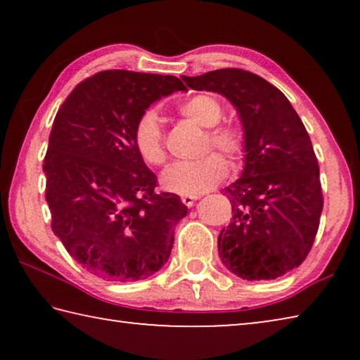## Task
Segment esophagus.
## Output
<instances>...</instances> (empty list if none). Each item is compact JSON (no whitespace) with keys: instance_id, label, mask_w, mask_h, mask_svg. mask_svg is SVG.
<instances>
[{"instance_id":"obj_1","label":"esophagus","mask_w":360,"mask_h":360,"mask_svg":"<svg viewBox=\"0 0 360 360\" xmlns=\"http://www.w3.org/2000/svg\"><path fill=\"white\" fill-rule=\"evenodd\" d=\"M197 198H198L197 195H182L181 202L184 203V205L187 206V208H192L193 203H195V200H197Z\"/></svg>"}]
</instances>
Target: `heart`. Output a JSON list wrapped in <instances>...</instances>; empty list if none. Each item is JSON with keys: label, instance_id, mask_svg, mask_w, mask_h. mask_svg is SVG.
Instances as JSON below:
<instances>
[{"label": "heart", "instance_id": "1", "mask_svg": "<svg viewBox=\"0 0 360 360\" xmlns=\"http://www.w3.org/2000/svg\"><path fill=\"white\" fill-rule=\"evenodd\" d=\"M181 115L191 119L203 129H208L206 148L214 146L230 157H238L245 150V131L236 124H219L224 108L216 96L198 94L178 106ZM133 144L138 155L148 165H162L167 158L163 146L160 117L154 109L139 115L133 129ZM227 176V162L219 154H208L198 160L176 162L165 168L160 184L168 192L181 195H200L217 186Z\"/></svg>", "mask_w": 360, "mask_h": 360}]
</instances>
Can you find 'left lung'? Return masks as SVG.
<instances>
[{"instance_id": "8db88e82", "label": "left lung", "mask_w": 360, "mask_h": 360, "mask_svg": "<svg viewBox=\"0 0 360 360\" xmlns=\"http://www.w3.org/2000/svg\"><path fill=\"white\" fill-rule=\"evenodd\" d=\"M181 77L193 90L225 96L245 131V167L224 188L231 219L219 233V257L248 281L285 275L311 249L324 205L318 158L303 122L281 90L249 71Z\"/></svg>"}]
</instances>
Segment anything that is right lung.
Returning a JSON list of instances; mask_svg holds the SVG:
<instances>
[{
    "instance_id": "1",
    "label": "right lung",
    "mask_w": 360,
    "mask_h": 360,
    "mask_svg": "<svg viewBox=\"0 0 360 360\" xmlns=\"http://www.w3.org/2000/svg\"><path fill=\"white\" fill-rule=\"evenodd\" d=\"M186 90L178 77L125 70L85 79L53 120L42 169L52 230L66 251L105 281L146 279L167 264L174 227L187 214L133 144L152 103Z\"/></svg>"
}]
</instances>
